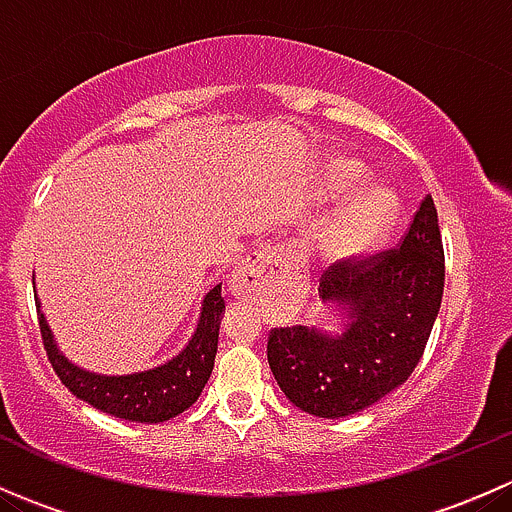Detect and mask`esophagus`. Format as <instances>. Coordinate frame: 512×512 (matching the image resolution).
<instances>
[{
	"label": "esophagus",
	"mask_w": 512,
	"mask_h": 512,
	"mask_svg": "<svg viewBox=\"0 0 512 512\" xmlns=\"http://www.w3.org/2000/svg\"><path fill=\"white\" fill-rule=\"evenodd\" d=\"M292 265L294 260L289 257L285 247H262L250 262H245V265L232 275V294H237V297H252V294L260 292L262 285H267V282L282 280Z\"/></svg>",
	"instance_id": "esophagus-1"
}]
</instances>
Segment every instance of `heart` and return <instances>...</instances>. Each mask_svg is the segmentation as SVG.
I'll return each instance as SVG.
<instances>
[{
	"label": "heart",
	"mask_w": 512,
	"mask_h": 512,
	"mask_svg": "<svg viewBox=\"0 0 512 512\" xmlns=\"http://www.w3.org/2000/svg\"><path fill=\"white\" fill-rule=\"evenodd\" d=\"M361 175L364 173H361L359 165L352 163V160H342V163L332 165V170H329V183L339 193H347V190L359 185ZM391 223H394V203H391L389 193L371 190V193L361 195L356 203L349 205L339 215L337 223L332 225L327 235L329 252L337 257L356 255V252L366 250L376 240H381Z\"/></svg>",
	"instance_id": "obj_1"
}]
</instances>
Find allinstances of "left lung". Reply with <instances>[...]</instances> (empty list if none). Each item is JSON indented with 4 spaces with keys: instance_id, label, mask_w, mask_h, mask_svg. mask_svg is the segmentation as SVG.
Masks as SVG:
<instances>
[{
    "instance_id": "obj_1",
    "label": "left lung",
    "mask_w": 512,
    "mask_h": 512,
    "mask_svg": "<svg viewBox=\"0 0 512 512\" xmlns=\"http://www.w3.org/2000/svg\"><path fill=\"white\" fill-rule=\"evenodd\" d=\"M443 280L441 227L426 195L399 245L322 272V297L354 319L342 337L299 324L272 329L267 361L287 399L312 416L344 418L404 384L431 337Z\"/></svg>"
}]
</instances>
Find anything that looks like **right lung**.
Listing matches in <instances>:
<instances>
[{"label":"right lung","instance_id":"right-lung-1","mask_svg":"<svg viewBox=\"0 0 512 512\" xmlns=\"http://www.w3.org/2000/svg\"><path fill=\"white\" fill-rule=\"evenodd\" d=\"M223 309V285H218L205 294L198 329L188 347L158 369L128 376H98L69 364L56 349L44 314H39V329L56 376L76 399L86 401L103 414L126 418V421L163 423L190 409L208 384L215 366V354H218Z\"/></svg>","mask_w":512,"mask_h":512}]
</instances>
